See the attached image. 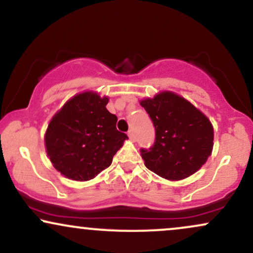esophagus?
<instances>
[{
    "label": "esophagus",
    "mask_w": 253,
    "mask_h": 253,
    "mask_svg": "<svg viewBox=\"0 0 253 253\" xmlns=\"http://www.w3.org/2000/svg\"><path fill=\"white\" fill-rule=\"evenodd\" d=\"M127 134H128V136L130 139H134V132H133L132 129H129L128 130V133H127Z\"/></svg>",
    "instance_id": "1"
}]
</instances>
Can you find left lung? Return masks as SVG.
Masks as SVG:
<instances>
[{"instance_id":"obj_1","label":"left lung","mask_w":253,"mask_h":253,"mask_svg":"<svg viewBox=\"0 0 253 253\" xmlns=\"http://www.w3.org/2000/svg\"><path fill=\"white\" fill-rule=\"evenodd\" d=\"M140 104L156 130L152 146L140 150L147 169L171 181L196 172L213 149L211 121L173 92H162L141 101Z\"/></svg>"}]
</instances>
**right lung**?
Instances as JSON below:
<instances>
[{"label":"right lung","instance_id":"obj_1","mask_svg":"<svg viewBox=\"0 0 253 253\" xmlns=\"http://www.w3.org/2000/svg\"><path fill=\"white\" fill-rule=\"evenodd\" d=\"M108 98L83 92L54 115L45 135L53 167L75 181H88L112 164L128 136L117 129V115L106 108Z\"/></svg>","mask_w":253,"mask_h":253}]
</instances>
